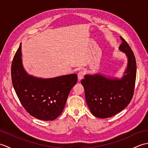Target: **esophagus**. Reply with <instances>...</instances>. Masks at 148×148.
<instances>
[{"label": "esophagus", "instance_id": "esophagus-1", "mask_svg": "<svg viewBox=\"0 0 148 148\" xmlns=\"http://www.w3.org/2000/svg\"><path fill=\"white\" fill-rule=\"evenodd\" d=\"M84 76V72L83 71H81L77 74V77H78V80L81 81V79H83Z\"/></svg>", "mask_w": 148, "mask_h": 148}]
</instances>
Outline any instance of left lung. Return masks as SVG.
<instances>
[{"label": "left lung", "instance_id": "left-lung-1", "mask_svg": "<svg viewBox=\"0 0 148 148\" xmlns=\"http://www.w3.org/2000/svg\"><path fill=\"white\" fill-rule=\"evenodd\" d=\"M119 49L126 53L128 66L121 79H109L101 75H86L81 80L87 105L92 114L99 118H110L129 104L136 85L137 65L134 52L121 36Z\"/></svg>", "mask_w": 148, "mask_h": 148}]
</instances>
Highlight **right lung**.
<instances>
[{
	"mask_svg": "<svg viewBox=\"0 0 148 148\" xmlns=\"http://www.w3.org/2000/svg\"><path fill=\"white\" fill-rule=\"evenodd\" d=\"M21 44L11 65V79L15 92L25 109L37 119L52 121L61 114L70 91L77 83L72 74L51 79L29 76L22 65Z\"/></svg>",
	"mask_w": 148,
	"mask_h": 148,
	"instance_id": "right-lung-1",
	"label": "right lung"
}]
</instances>
